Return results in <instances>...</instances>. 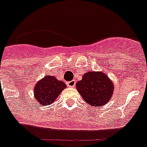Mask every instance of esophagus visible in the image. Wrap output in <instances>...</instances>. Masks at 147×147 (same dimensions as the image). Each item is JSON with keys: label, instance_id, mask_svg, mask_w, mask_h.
<instances>
[{"label": "esophagus", "instance_id": "esophagus-1", "mask_svg": "<svg viewBox=\"0 0 147 147\" xmlns=\"http://www.w3.org/2000/svg\"><path fill=\"white\" fill-rule=\"evenodd\" d=\"M75 84H76V81L74 80H71V81H69V82L67 83V85L68 87H74Z\"/></svg>", "mask_w": 147, "mask_h": 147}]
</instances>
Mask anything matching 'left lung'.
Masks as SVG:
<instances>
[{"label": "left lung", "mask_w": 147, "mask_h": 147, "mask_svg": "<svg viewBox=\"0 0 147 147\" xmlns=\"http://www.w3.org/2000/svg\"><path fill=\"white\" fill-rule=\"evenodd\" d=\"M84 100L92 106H102L111 98L114 84L103 72L89 71L76 84Z\"/></svg>", "instance_id": "left-lung-1"}]
</instances>
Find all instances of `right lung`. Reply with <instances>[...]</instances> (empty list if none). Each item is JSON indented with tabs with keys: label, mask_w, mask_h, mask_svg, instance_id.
<instances>
[{
	"label": "right lung",
	"mask_w": 147,
	"mask_h": 147,
	"mask_svg": "<svg viewBox=\"0 0 147 147\" xmlns=\"http://www.w3.org/2000/svg\"><path fill=\"white\" fill-rule=\"evenodd\" d=\"M66 88L67 85L64 82L58 80L53 76H45L35 86V99L42 105H51Z\"/></svg>",
	"instance_id": "right-lung-1"
}]
</instances>
